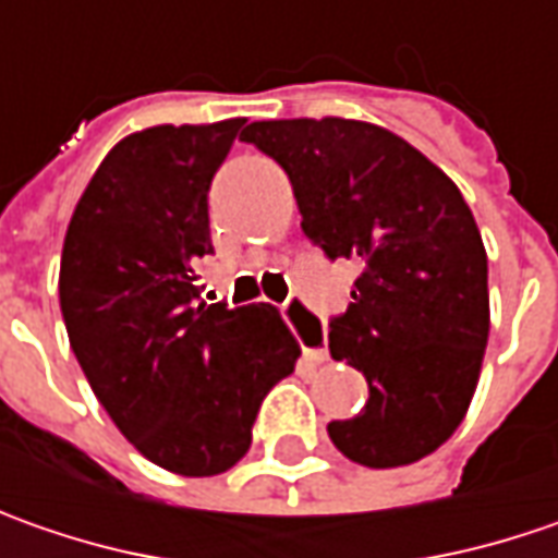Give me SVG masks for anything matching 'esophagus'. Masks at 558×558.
<instances>
[{
    "label": "esophagus",
    "mask_w": 558,
    "mask_h": 558,
    "mask_svg": "<svg viewBox=\"0 0 558 558\" xmlns=\"http://www.w3.org/2000/svg\"><path fill=\"white\" fill-rule=\"evenodd\" d=\"M283 318H287V325L293 327V333L300 337L305 359H312V362H327L330 359V352L325 347V327L300 300H290L283 305Z\"/></svg>",
    "instance_id": "34e87169"
}]
</instances>
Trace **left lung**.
<instances>
[{"label": "left lung", "mask_w": 558, "mask_h": 558, "mask_svg": "<svg viewBox=\"0 0 558 558\" xmlns=\"http://www.w3.org/2000/svg\"><path fill=\"white\" fill-rule=\"evenodd\" d=\"M240 136L287 171L305 236L362 265L327 340L365 375L368 402L327 424L333 447L368 469L418 462L465 418L490 333L472 208L434 161L377 124L290 118Z\"/></svg>", "instance_id": "left-lung-1"}]
</instances>
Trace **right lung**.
Wrapping results in <instances>:
<instances>
[{
	"label": "right lung",
	"mask_w": 558,
	"mask_h": 558,
	"mask_svg": "<svg viewBox=\"0 0 558 558\" xmlns=\"http://www.w3.org/2000/svg\"><path fill=\"white\" fill-rule=\"evenodd\" d=\"M246 118L124 136L71 215L59 300L71 350L118 430L183 477L236 465L300 343L268 303H206L208 186Z\"/></svg>",
	"instance_id": "1"
}]
</instances>
